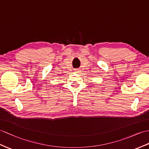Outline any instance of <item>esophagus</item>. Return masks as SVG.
Returning a JSON list of instances; mask_svg holds the SVG:
<instances>
[{"label": "esophagus", "instance_id": "esophagus-1", "mask_svg": "<svg viewBox=\"0 0 149 149\" xmlns=\"http://www.w3.org/2000/svg\"><path fill=\"white\" fill-rule=\"evenodd\" d=\"M78 70H76V72H78Z\"/></svg>", "mask_w": 149, "mask_h": 149}]
</instances>
